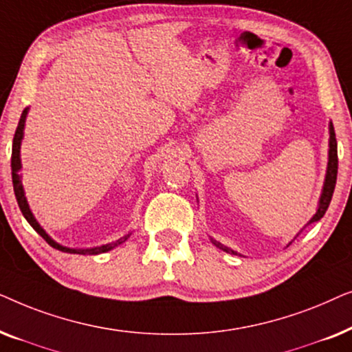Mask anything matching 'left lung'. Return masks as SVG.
I'll list each match as a JSON object with an SVG mask.
<instances>
[{"label":"left lung","mask_w":352,"mask_h":352,"mask_svg":"<svg viewBox=\"0 0 352 352\" xmlns=\"http://www.w3.org/2000/svg\"><path fill=\"white\" fill-rule=\"evenodd\" d=\"M330 141H329V165H327V175H325V182H324V189H322V195H320V200H319V206H317V211L316 214L312 216L311 221L307 224L311 223H316V221H319L322 216L325 214L327 208H329L330 205V200H331V195H333V190H335V184H336V175H338V148H336V138H335V129H333V124L330 123ZM211 242L213 245H216L219 250H223L226 253H230V254H239L237 252H234V250H230L228 247H224L223 243L216 242L214 239H211Z\"/></svg>","instance_id":"left-lung-1"}]
</instances>
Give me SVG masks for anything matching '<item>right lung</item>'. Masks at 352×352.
I'll use <instances>...</instances> for the list:
<instances>
[{
	"mask_svg": "<svg viewBox=\"0 0 352 352\" xmlns=\"http://www.w3.org/2000/svg\"><path fill=\"white\" fill-rule=\"evenodd\" d=\"M27 113H28V107L23 109V112L21 115V120H19V124H17V129H16V134H14V141H12V155H11V168H12V186H14V194H16V199H17V204H19V208H21L23 218L28 221V224L32 226L33 229L36 230L38 234L41 235L43 239L46 240L47 243L51 245L52 248L59 250V252H64V253H76V254H99V253H105V252H110V250L118 247L120 243H123L124 240L129 237L128 235H124V237L115 240L112 243H107V245H100V247H94V248H67V247H62L56 242V240H52L50 235L46 234V230L41 228L40 224H38V221L35 219V216L30 211V206L27 204V199H25V194H23V186H22V179H21V175H19V170H21L22 165H21V144H22V138H23V126H25V118H27Z\"/></svg>",
	"mask_w": 352,
	"mask_h": 352,
	"instance_id": "add662e5",
	"label": "right lung"
}]
</instances>
